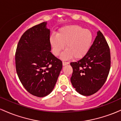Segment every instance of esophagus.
Here are the masks:
<instances>
[{
	"label": "esophagus",
	"mask_w": 121,
	"mask_h": 121,
	"mask_svg": "<svg viewBox=\"0 0 121 121\" xmlns=\"http://www.w3.org/2000/svg\"><path fill=\"white\" fill-rule=\"evenodd\" d=\"M69 62H65V61H62V65L63 66H65V65H66L68 64H69Z\"/></svg>",
	"instance_id": "esophagus-1"
}]
</instances>
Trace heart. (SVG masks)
<instances>
[{"label": "heart", "mask_w": 121, "mask_h": 121, "mask_svg": "<svg viewBox=\"0 0 121 121\" xmlns=\"http://www.w3.org/2000/svg\"><path fill=\"white\" fill-rule=\"evenodd\" d=\"M93 36L89 30L84 29L78 25H70L61 28L56 36H51L50 42L53 48V53L58 56L64 49L62 59L68 60L73 57L81 59L87 53L93 42Z\"/></svg>", "instance_id": "1"}]
</instances>
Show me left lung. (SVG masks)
I'll return each instance as SVG.
<instances>
[{
	"label": "left lung",
	"instance_id": "left-lung-1",
	"mask_svg": "<svg viewBox=\"0 0 121 121\" xmlns=\"http://www.w3.org/2000/svg\"><path fill=\"white\" fill-rule=\"evenodd\" d=\"M111 64L110 48L100 30L89 51L77 62H70L73 73L70 81L76 91L83 95L98 91L106 82Z\"/></svg>",
	"mask_w": 121,
	"mask_h": 121
}]
</instances>
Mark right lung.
I'll return each mask as SVG.
<instances>
[{"label":"right lung","instance_id":"1","mask_svg":"<svg viewBox=\"0 0 121 121\" xmlns=\"http://www.w3.org/2000/svg\"><path fill=\"white\" fill-rule=\"evenodd\" d=\"M43 22L28 29L18 43L15 65L19 80L30 93L47 96L55 87L62 67L51 52L50 30Z\"/></svg>","mask_w":121,"mask_h":121}]
</instances>
